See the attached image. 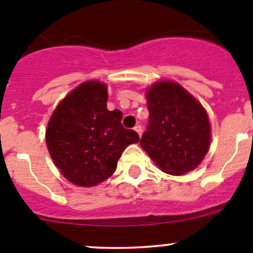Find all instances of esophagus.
<instances>
[{
	"instance_id": "esophagus-1",
	"label": "esophagus",
	"mask_w": 253,
	"mask_h": 253,
	"mask_svg": "<svg viewBox=\"0 0 253 253\" xmlns=\"http://www.w3.org/2000/svg\"><path fill=\"white\" fill-rule=\"evenodd\" d=\"M133 129H134V131H136V132H137V133H138V136H139V137H141V136H142V132H143V131H142V127H141V126H139V125H137V126H136V127H134V128H133Z\"/></svg>"
}]
</instances>
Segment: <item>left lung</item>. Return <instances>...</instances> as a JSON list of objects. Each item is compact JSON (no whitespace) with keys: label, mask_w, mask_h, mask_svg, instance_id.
<instances>
[{"label":"left lung","mask_w":253,"mask_h":253,"mask_svg":"<svg viewBox=\"0 0 253 253\" xmlns=\"http://www.w3.org/2000/svg\"><path fill=\"white\" fill-rule=\"evenodd\" d=\"M149 111L141 147L162 171L185 175L196 169L211 145V124L200 101L176 82L147 89Z\"/></svg>","instance_id":"left-lung-1"}]
</instances>
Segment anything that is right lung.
<instances>
[{
    "instance_id": "right-lung-1",
    "label": "right lung",
    "mask_w": 253,
    "mask_h": 253,
    "mask_svg": "<svg viewBox=\"0 0 253 253\" xmlns=\"http://www.w3.org/2000/svg\"><path fill=\"white\" fill-rule=\"evenodd\" d=\"M106 84H79L57 105L46 128V145L60 172L73 185L91 187L114 174L122 152L139 142L124 128L122 112L106 108Z\"/></svg>"
}]
</instances>
